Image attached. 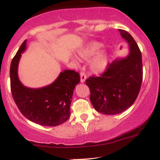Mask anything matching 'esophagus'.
<instances>
[{
	"label": "esophagus",
	"instance_id": "obj_1",
	"mask_svg": "<svg viewBox=\"0 0 160 160\" xmlns=\"http://www.w3.org/2000/svg\"><path fill=\"white\" fill-rule=\"evenodd\" d=\"M86 79V75L85 74V73L80 72V81H81V82H85Z\"/></svg>",
	"mask_w": 160,
	"mask_h": 160
}]
</instances>
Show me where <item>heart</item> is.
<instances>
[{
    "label": "heart",
    "instance_id": "1",
    "mask_svg": "<svg viewBox=\"0 0 160 160\" xmlns=\"http://www.w3.org/2000/svg\"><path fill=\"white\" fill-rule=\"evenodd\" d=\"M102 47V44L96 43V42H93V43L87 44L83 49H82L79 52V55L82 59L89 60L95 56L100 51ZM108 63V57L104 54H100L92 62V69L95 72H101V71H103L106 68Z\"/></svg>",
    "mask_w": 160,
    "mask_h": 160
}]
</instances>
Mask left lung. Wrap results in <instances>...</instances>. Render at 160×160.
I'll return each instance as SVG.
<instances>
[{
	"label": "left lung",
	"instance_id": "left-lung-1",
	"mask_svg": "<svg viewBox=\"0 0 160 160\" xmlns=\"http://www.w3.org/2000/svg\"><path fill=\"white\" fill-rule=\"evenodd\" d=\"M119 32L129 45L128 56L108 64L99 77L91 76L86 80L93 107L103 114H117L131 107L138 95L142 82L140 49L129 33L122 29Z\"/></svg>",
	"mask_w": 160,
	"mask_h": 160
}]
</instances>
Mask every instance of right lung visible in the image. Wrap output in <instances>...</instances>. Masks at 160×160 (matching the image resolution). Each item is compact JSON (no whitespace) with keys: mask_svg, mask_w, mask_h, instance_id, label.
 I'll list each match as a JSON object with an SVG mask.
<instances>
[{"mask_svg":"<svg viewBox=\"0 0 160 160\" xmlns=\"http://www.w3.org/2000/svg\"><path fill=\"white\" fill-rule=\"evenodd\" d=\"M25 47L26 40L11 62L10 88L14 102L28 120L47 126L62 124L70 117L73 92L80 81V74L72 70H65L50 85L40 89L25 87L19 81L17 74L20 57Z\"/></svg>","mask_w":160,"mask_h":160,"instance_id":"1","label":"right lung"}]
</instances>
